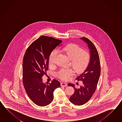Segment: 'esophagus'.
Here are the masks:
<instances>
[{
	"label": "esophagus",
	"instance_id": "obj_1",
	"mask_svg": "<svg viewBox=\"0 0 122 122\" xmlns=\"http://www.w3.org/2000/svg\"><path fill=\"white\" fill-rule=\"evenodd\" d=\"M61 86H64V87L67 86V84L66 83H65V82H62V83H61Z\"/></svg>",
	"mask_w": 122,
	"mask_h": 122
}]
</instances>
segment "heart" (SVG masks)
Here are the masks:
<instances>
[{
  "instance_id": "1",
  "label": "heart",
  "mask_w": 122,
  "mask_h": 122,
  "mask_svg": "<svg viewBox=\"0 0 122 122\" xmlns=\"http://www.w3.org/2000/svg\"><path fill=\"white\" fill-rule=\"evenodd\" d=\"M59 51L70 59V65L72 66L76 73H82L88 67L91 60L90 55L78 45L73 44H68L59 50ZM57 55L56 51L51 52L49 59L50 65L55 64ZM74 74V71L71 68H61L57 73V76L61 80L66 81Z\"/></svg>"
}]
</instances>
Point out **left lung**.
Returning a JSON list of instances; mask_svg holds the SVG:
<instances>
[{
	"instance_id": "8db88e82",
	"label": "left lung",
	"mask_w": 122,
	"mask_h": 122,
	"mask_svg": "<svg viewBox=\"0 0 122 122\" xmlns=\"http://www.w3.org/2000/svg\"><path fill=\"white\" fill-rule=\"evenodd\" d=\"M81 39L87 43L90 50L91 60L88 67L85 71L76 78L78 81H82L83 85L79 88H75L74 85L69 83L75 89L74 93L70 97V101L73 104L81 106L91 99L96 90L101 73L100 59L96 47L92 42L86 37Z\"/></svg>"
}]
</instances>
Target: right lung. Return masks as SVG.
<instances>
[{
    "label": "right lung",
    "mask_w": 122,
    "mask_h": 122,
    "mask_svg": "<svg viewBox=\"0 0 122 122\" xmlns=\"http://www.w3.org/2000/svg\"><path fill=\"white\" fill-rule=\"evenodd\" d=\"M61 42L60 40L42 36L29 46L24 55L23 86L29 98L38 106H46L51 103L53 100L54 91L61 86L56 79L51 83H44L42 77L48 69L51 53Z\"/></svg>",
    "instance_id": "add662e5"
}]
</instances>
